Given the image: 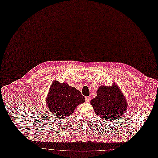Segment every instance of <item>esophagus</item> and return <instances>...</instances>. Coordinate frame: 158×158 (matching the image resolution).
<instances>
[{"label":"esophagus","mask_w":158,"mask_h":158,"mask_svg":"<svg viewBox=\"0 0 158 158\" xmlns=\"http://www.w3.org/2000/svg\"><path fill=\"white\" fill-rule=\"evenodd\" d=\"M85 102H89L90 101V100L89 97H85Z\"/></svg>","instance_id":"34e87169"}]
</instances>
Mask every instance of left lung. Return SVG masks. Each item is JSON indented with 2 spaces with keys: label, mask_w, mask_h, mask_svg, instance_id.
Instances as JSON below:
<instances>
[{
  "label": "left lung",
  "mask_w": 158,
  "mask_h": 158,
  "mask_svg": "<svg viewBox=\"0 0 158 158\" xmlns=\"http://www.w3.org/2000/svg\"><path fill=\"white\" fill-rule=\"evenodd\" d=\"M90 104L97 115L107 122L122 117L128 107L122 92L115 84L110 87L101 85L97 91V97L90 101Z\"/></svg>",
  "instance_id": "obj_1"
}]
</instances>
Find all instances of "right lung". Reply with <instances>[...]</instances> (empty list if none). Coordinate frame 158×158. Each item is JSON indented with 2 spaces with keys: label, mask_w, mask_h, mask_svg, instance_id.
I'll list each match as a JSON object with an SVG mask.
<instances>
[{
  "label": "right lung",
  "mask_w": 158,
  "mask_h": 158,
  "mask_svg": "<svg viewBox=\"0 0 158 158\" xmlns=\"http://www.w3.org/2000/svg\"><path fill=\"white\" fill-rule=\"evenodd\" d=\"M49 111L56 117H69L79 104L85 102L84 97L75 87L55 81L52 84L46 99Z\"/></svg>",
  "instance_id": "obj_1"
}]
</instances>
